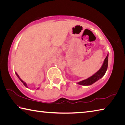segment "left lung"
<instances>
[{"label":"left lung","instance_id":"1","mask_svg":"<svg viewBox=\"0 0 125 125\" xmlns=\"http://www.w3.org/2000/svg\"><path fill=\"white\" fill-rule=\"evenodd\" d=\"M108 57L109 53H107V56L106 57L104 61L103 65H101V68L98 71H97L91 77L87 78V79L78 82L77 84H79V85L84 86L90 85L93 83H94L95 82L98 81V80L101 79L105 75L106 72L107 71V66H108Z\"/></svg>","mask_w":125,"mask_h":125}]
</instances>
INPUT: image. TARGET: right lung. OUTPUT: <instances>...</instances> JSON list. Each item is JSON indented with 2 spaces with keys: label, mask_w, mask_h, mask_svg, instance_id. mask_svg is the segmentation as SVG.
I'll return each instance as SVG.
<instances>
[{
  "label": "right lung",
  "mask_w": 125,
  "mask_h": 125,
  "mask_svg": "<svg viewBox=\"0 0 125 125\" xmlns=\"http://www.w3.org/2000/svg\"><path fill=\"white\" fill-rule=\"evenodd\" d=\"M15 74H16V75H17V77H18V78H19V79L20 80V81L21 82H22V83H23V84H24V85L25 86H26V88H28V86H27V84L26 83H25V82H24V81H23V80L21 79V78H20V77H19V75L18 74V73H17L16 72H15ZM39 89V88H37V89Z\"/></svg>",
  "instance_id": "1"
}]
</instances>
